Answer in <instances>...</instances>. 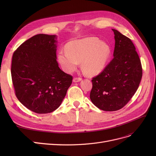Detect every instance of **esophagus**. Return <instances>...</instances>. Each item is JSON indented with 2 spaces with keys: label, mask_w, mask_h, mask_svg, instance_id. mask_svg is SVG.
I'll return each instance as SVG.
<instances>
[{
  "label": "esophagus",
  "mask_w": 156,
  "mask_h": 156,
  "mask_svg": "<svg viewBox=\"0 0 156 156\" xmlns=\"http://www.w3.org/2000/svg\"><path fill=\"white\" fill-rule=\"evenodd\" d=\"M81 80H82V79L81 77H74L73 79V81L74 83H77V82L81 81Z\"/></svg>",
  "instance_id": "34e87169"
}]
</instances>
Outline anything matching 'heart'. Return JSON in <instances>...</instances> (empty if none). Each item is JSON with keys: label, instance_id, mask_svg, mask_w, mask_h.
I'll return each mask as SVG.
<instances>
[{"label": "heart", "instance_id": "obj_1", "mask_svg": "<svg viewBox=\"0 0 156 156\" xmlns=\"http://www.w3.org/2000/svg\"><path fill=\"white\" fill-rule=\"evenodd\" d=\"M111 55L110 47L96 37L75 40L66 45L65 51H60L58 60L67 73L76 69L81 61V68L90 76L100 73L105 69Z\"/></svg>", "mask_w": 156, "mask_h": 156}]
</instances>
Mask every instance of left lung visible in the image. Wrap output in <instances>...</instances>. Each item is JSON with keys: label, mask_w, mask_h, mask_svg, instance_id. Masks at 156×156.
<instances>
[{"label": "left lung", "mask_w": 156, "mask_h": 156, "mask_svg": "<svg viewBox=\"0 0 156 156\" xmlns=\"http://www.w3.org/2000/svg\"><path fill=\"white\" fill-rule=\"evenodd\" d=\"M114 58L92 78L90 98L101 110L115 111L124 107L136 92L143 76L139 56L132 41L115 29Z\"/></svg>", "instance_id": "8db88e82"}]
</instances>
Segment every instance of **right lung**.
Wrapping results in <instances>:
<instances>
[{
    "mask_svg": "<svg viewBox=\"0 0 156 156\" xmlns=\"http://www.w3.org/2000/svg\"><path fill=\"white\" fill-rule=\"evenodd\" d=\"M56 37L40 34L14 51L11 75L17 98L29 110L47 114L58 108L72 83L56 61Z\"/></svg>",
    "mask_w": 156,
    "mask_h": 156,
    "instance_id": "add662e5",
    "label": "right lung"
}]
</instances>
